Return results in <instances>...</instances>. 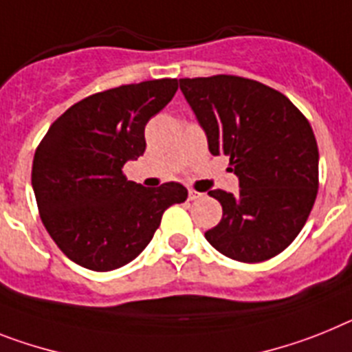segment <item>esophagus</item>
Wrapping results in <instances>:
<instances>
[{
  "label": "esophagus",
  "instance_id": "obj_1",
  "mask_svg": "<svg viewBox=\"0 0 352 352\" xmlns=\"http://www.w3.org/2000/svg\"><path fill=\"white\" fill-rule=\"evenodd\" d=\"M200 197H202V193H200V191L193 190V188H190V190H188V199L190 200H197V199H200Z\"/></svg>",
  "mask_w": 352,
  "mask_h": 352
}]
</instances>
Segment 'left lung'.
Returning <instances> with one entry per match:
<instances>
[{
	"mask_svg": "<svg viewBox=\"0 0 352 352\" xmlns=\"http://www.w3.org/2000/svg\"><path fill=\"white\" fill-rule=\"evenodd\" d=\"M181 91L227 155L240 193L209 191L223 214L206 240L227 258L259 263L297 238L318 191V146L309 121L279 91L236 75L181 78Z\"/></svg>",
	"mask_w": 352,
	"mask_h": 352,
	"instance_id": "left-lung-1",
	"label": "left lung"
}]
</instances>
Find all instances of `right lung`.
Instances as JSON below:
<instances>
[{
  "instance_id": "right-lung-1",
  "label": "right lung",
  "mask_w": 352,
  "mask_h": 352,
  "mask_svg": "<svg viewBox=\"0 0 352 352\" xmlns=\"http://www.w3.org/2000/svg\"><path fill=\"white\" fill-rule=\"evenodd\" d=\"M175 78L91 94L53 121L35 150L32 186L41 220L71 261L96 272L138 258L162 212L188 199L177 182L143 188L123 166L146 148L144 125L177 93Z\"/></svg>"
}]
</instances>
